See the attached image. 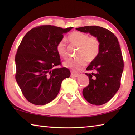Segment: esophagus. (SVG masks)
Here are the masks:
<instances>
[{
	"mask_svg": "<svg viewBox=\"0 0 135 135\" xmlns=\"http://www.w3.org/2000/svg\"><path fill=\"white\" fill-rule=\"evenodd\" d=\"M71 76H73L78 77V76H79V74H75V73H71Z\"/></svg>",
	"mask_w": 135,
	"mask_h": 135,
	"instance_id": "1",
	"label": "esophagus"
}]
</instances>
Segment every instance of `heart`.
Returning a JSON list of instances; mask_svg holds the SVG:
<instances>
[{
	"instance_id": "obj_1",
	"label": "heart",
	"mask_w": 135,
	"mask_h": 135,
	"mask_svg": "<svg viewBox=\"0 0 135 135\" xmlns=\"http://www.w3.org/2000/svg\"><path fill=\"white\" fill-rule=\"evenodd\" d=\"M68 39L72 44L79 47L78 53L79 57L69 59L64 62V65L73 71L79 72L86 64V61H92L98 56L100 42L96 37L89 36L88 34L78 31L71 33L68 37ZM56 51L59 55L63 59L67 57V48L63 40L57 44Z\"/></svg>"
}]
</instances>
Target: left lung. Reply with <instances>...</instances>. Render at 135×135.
Wrapping results in <instances>:
<instances>
[{"label":"left lung","instance_id":"left-lung-1","mask_svg":"<svg viewBox=\"0 0 135 135\" xmlns=\"http://www.w3.org/2000/svg\"><path fill=\"white\" fill-rule=\"evenodd\" d=\"M89 33L100 42L98 56L86 68L94 73H86L89 84L82 91L86 101L100 105L108 102L118 90L124 70V61L119 42L110 31L99 26H86L76 28Z\"/></svg>","mask_w":135,"mask_h":135}]
</instances>
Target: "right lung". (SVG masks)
<instances>
[{
	"label": "right lung",
	"instance_id": "right-lung-1",
	"mask_svg": "<svg viewBox=\"0 0 135 135\" xmlns=\"http://www.w3.org/2000/svg\"><path fill=\"white\" fill-rule=\"evenodd\" d=\"M66 29L52 25L32 28L21 41L16 55V79L28 102L45 105L56 98L63 79L70 77L67 68H56L61 64L56 46Z\"/></svg>",
	"mask_w": 135,
	"mask_h": 135
}]
</instances>
